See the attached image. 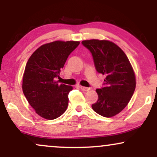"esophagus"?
I'll return each instance as SVG.
<instances>
[{
	"instance_id": "obj_1",
	"label": "esophagus",
	"mask_w": 157,
	"mask_h": 157,
	"mask_svg": "<svg viewBox=\"0 0 157 157\" xmlns=\"http://www.w3.org/2000/svg\"><path fill=\"white\" fill-rule=\"evenodd\" d=\"M80 89L82 90V91H89L90 89V88H87V87H84V86H80Z\"/></svg>"
}]
</instances>
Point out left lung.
<instances>
[{
	"mask_svg": "<svg viewBox=\"0 0 157 157\" xmlns=\"http://www.w3.org/2000/svg\"><path fill=\"white\" fill-rule=\"evenodd\" d=\"M91 52L95 68L105 75L104 86L96 89L98 100L91 107L105 117H111L123 110L136 88V77L128 58L117 45L107 40L82 41Z\"/></svg>",
	"mask_w": 157,
	"mask_h": 157,
	"instance_id": "obj_1",
	"label": "left lung"
}]
</instances>
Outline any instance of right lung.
<instances>
[{
	"mask_svg": "<svg viewBox=\"0 0 157 157\" xmlns=\"http://www.w3.org/2000/svg\"><path fill=\"white\" fill-rule=\"evenodd\" d=\"M79 41L57 40L42 45L31 55L23 76L22 89L27 101L41 117L55 120L66 111L72 86L59 84V77L68 55Z\"/></svg>",
	"mask_w": 157,
	"mask_h": 157,
	"instance_id": "add662e5",
	"label": "right lung"
}]
</instances>
